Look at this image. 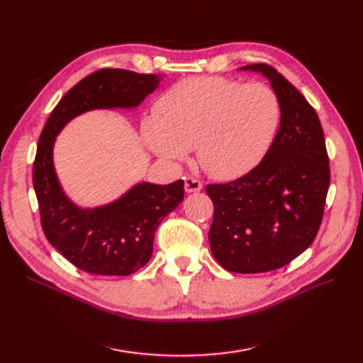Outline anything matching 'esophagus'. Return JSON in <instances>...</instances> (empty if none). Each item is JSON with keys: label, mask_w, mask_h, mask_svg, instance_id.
I'll return each instance as SVG.
<instances>
[{"label": "esophagus", "mask_w": 363, "mask_h": 363, "mask_svg": "<svg viewBox=\"0 0 363 363\" xmlns=\"http://www.w3.org/2000/svg\"><path fill=\"white\" fill-rule=\"evenodd\" d=\"M203 189V183L194 177H186L184 179V191L188 194L192 192H200Z\"/></svg>", "instance_id": "1"}]
</instances>
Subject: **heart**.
I'll return each instance as SVG.
<instances>
[{"label": "heart", "mask_w": 363, "mask_h": 363, "mask_svg": "<svg viewBox=\"0 0 363 363\" xmlns=\"http://www.w3.org/2000/svg\"><path fill=\"white\" fill-rule=\"evenodd\" d=\"M155 111L140 123L142 140L152 155L179 164L196 148L203 169L221 180L255 169L280 124V103L271 87L223 77L179 82Z\"/></svg>", "instance_id": "1"}]
</instances>
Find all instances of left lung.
I'll return each mask as SVG.
<instances>
[{"label": "left lung", "mask_w": 363, "mask_h": 363, "mask_svg": "<svg viewBox=\"0 0 363 363\" xmlns=\"http://www.w3.org/2000/svg\"><path fill=\"white\" fill-rule=\"evenodd\" d=\"M262 74L280 103V127L255 169L225 184H208L212 255L224 269H279L309 248L320 228L330 169L323 127L306 98L269 65L239 68Z\"/></svg>", "instance_id": "8db88e82"}]
</instances>
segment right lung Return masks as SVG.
I'll return each instance as SVG.
<instances>
[{"instance_id": "obj_1", "label": "right lung", "mask_w": 363, "mask_h": 363, "mask_svg": "<svg viewBox=\"0 0 363 363\" xmlns=\"http://www.w3.org/2000/svg\"><path fill=\"white\" fill-rule=\"evenodd\" d=\"M162 79V74L96 71L62 96L40 133L33 186L43 233L72 265L95 276H130L147 265L159 224L183 201L184 182H139L111 203L82 207L63 191L54 168L56 138L69 121L86 112L135 111Z\"/></svg>"}]
</instances>
